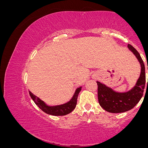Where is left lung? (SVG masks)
Segmentation results:
<instances>
[{
    "label": "left lung",
    "instance_id": "left-lung-1",
    "mask_svg": "<svg viewBox=\"0 0 148 148\" xmlns=\"http://www.w3.org/2000/svg\"><path fill=\"white\" fill-rule=\"evenodd\" d=\"M127 47L132 51L141 65V73L136 85L125 92H118L97 81L98 99L101 107L106 111L119 113L128 111L136 106L143 95L145 84V66L140 55L132 45ZM148 84V82H147Z\"/></svg>",
    "mask_w": 148,
    "mask_h": 148
}]
</instances>
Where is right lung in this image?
<instances>
[{
    "mask_svg": "<svg viewBox=\"0 0 148 148\" xmlns=\"http://www.w3.org/2000/svg\"><path fill=\"white\" fill-rule=\"evenodd\" d=\"M81 88H82V87H79V88H76L73 97L70 99V101L67 102L66 103L63 104V105L56 106H49L46 105L44 102L33 95L30 91L29 95L34 103L36 104V105H37V107L41 110H42L43 112H45V113L53 116H63L70 113L76 108L78 95L79 92H80Z\"/></svg>",
    "mask_w": 148,
    "mask_h": 148,
    "instance_id": "obj_1",
    "label": "right lung"
}]
</instances>
